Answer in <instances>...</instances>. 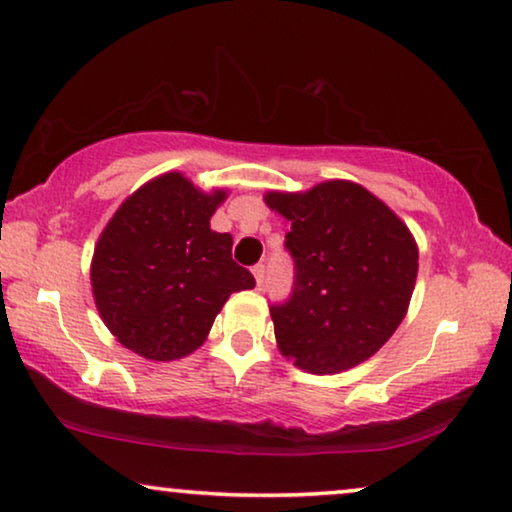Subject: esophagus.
I'll use <instances>...</instances> for the list:
<instances>
[{"instance_id": "34e87169", "label": "esophagus", "mask_w": 512, "mask_h": 512, "mask_svg": "<svg viewBox=\"0 0 512 512\" xmlns=\"http://www.w3.org/2000/svg\"><path fill=\"white\" fill-rule=\"evenodd\" d=\"M264 273H266V271H264V264H255V266H253V276H255L257 287L264 283Z\"/></svg>"}]
</instances>
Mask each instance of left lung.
I'll list each match as a JSON object with an SVG mask.
<instances>
[{"label": "left lung", "instance_id": "left-lung-1", "mask_svg": "<svg viewBox=\"0 0 512 512\" xmlns=\"http://www.w3.org/2000/svg\"><path fill=\"white\" fill-rule=\"evenodd\" d=\"M264 204L290 222L294 292L271 308L280 355L334 376L376 355L406 318L417 280L415 236L359 183L331 178L301 192L269 190Z\"/></svg>", "mask_w": 512, "mask_h": 512}]
</instances>
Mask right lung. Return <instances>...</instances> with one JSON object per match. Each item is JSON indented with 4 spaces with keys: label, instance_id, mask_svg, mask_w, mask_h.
Returning a JSON list of instances; mask_svg holds the SVG:
<instances>
[{
    "label": "right lung",
    "instance_id": "add662e5",
    "mask_svg": "<svg viewBox=\"0 0 512 512\" xmlns=\"http://www.w3.org/2000/svg\"><path fill=\"white\" fill-rule=\"evenodd\" d=\"M227 194L167 171L129 194L106 222L90 285L99 318L122 348L150 362L192 355L225 301L253 290V273L232 259V236L211 229Z\"/></svg>",
    "mask_w": 512,
    "mask_h": 512
}]
</instances>
